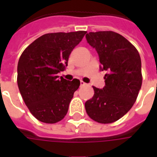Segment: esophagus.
Wrapping results in <instances>:
<instances>
[{
  "label": "esophagus",
  "instance_id": "esophagus-1",
  "mask_svg": "<svg viewBox=\"0 0 157 157\" xmlns=\"http://www.w3.org/2000/svg\"><path fill=\"white\" fill-rule=\"evenodd\" d=\"M80 85H81V86H86V83H85L84 81H81V82H80Z\"/></svg>",
  "mask_w": 157,
  "mask_h": 157
}]
</instances>
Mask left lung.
<instances>
[{"label":"left lung","instance_id":"obj_1","mask_svg":"<svg viewBox=\"0 0 157 157\" xmlns=\"http://www.w3.org/2000/svg\"><path fill=\"white\" fill-rule=\"evenodd\" d=\"M87 42L95 48L102 64L105 86H93V98L85 103L91 119L101 124H110L129 112L137 99L142 86L141 59L129 40L112 31L89 33Z\"/></svg>","mask_w":157,"mask_h":157}]
</instances>
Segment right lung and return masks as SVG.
<instances>
[{"instance_id":"right-lung-1","label":"right lung","mask_w":157,"mask_h":157,"mask_svg":"<svg viewBox=\"0 0 157 157\" xmlns=\"http://www.w3.org/2000/svg\"><path fill=\"white\" fill-rule=\"evenodd\" d=\"M86 31L47 33L26 48L18 63L17 82L30 112L41 122L54 124L68 111L80 81L59 78L69 55L81 42Z\"/></svg>"}]
</instances>
